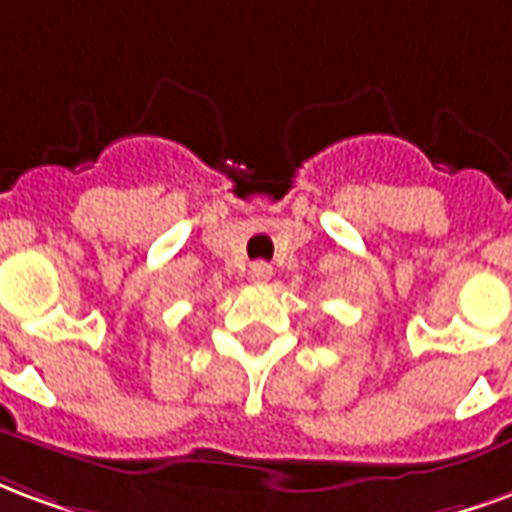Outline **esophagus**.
I'll return each mask as SVG.
<instances>
[{
  "label": "esophagus",
  "mask_w": 512,
  "mask_h": 512,
  "mask_svg": "<svg viewBox=\"0 0 512 512\" xmlns=\"http://www.w3.org/2000/svg\"><path fill=\"white\" fill-rule=\"evenodd\" d=\"M249 277H252V282H257V285H266L268 279L274 277V268H271V263H266V260H257V263H252V268H249Z\"/></svg>",
  "instance_id": "1"
}]
</instances>
